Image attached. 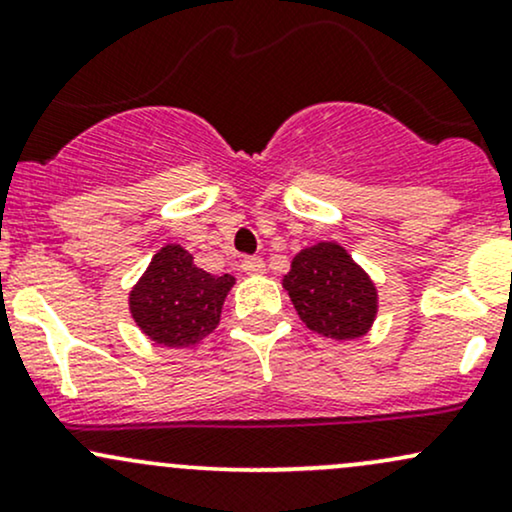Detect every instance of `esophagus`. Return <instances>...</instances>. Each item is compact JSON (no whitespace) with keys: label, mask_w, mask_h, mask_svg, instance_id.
<instances>
[{"label":"esophagus","mask_w":512,"mask_h":512,"mask_svg":"<svg viewBox=\"0 0 512 512\" xmlns=\"http://www.w3.org/2000/svg\"><path fill=\"white\" fill-rule=\"evenodd\" d=\"M243 272L245 274H262L264 272L262 257H245V260H243Z\"/></svg>","instance_id":"esophagus-1"}]
</instances>
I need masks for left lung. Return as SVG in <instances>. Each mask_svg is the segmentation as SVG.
I'll use <instances>...</instances> for the list:
<instances>
[{"label": "left lung", "instance_id": "8db88e82", "mask_svg": "<svg viewBox=\"0 0 512 512\" xmlns=\"http://www.w3.org/2000/svg\"><path fill=\"white\" fill-rule=\"evenodd\" d=\"M281 284L305 327L327 339L363 337L378 315L373 279L334 240L298 252Z\"/></svg>", "mask_w": 512, "mask_h": 512}]
</instances>
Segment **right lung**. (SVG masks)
<instances>
[{"instance_id":"add662e5","label":"right lung","mask_w":512,"mask_h":512,"mask_svg":"<svg viewBox=\"0 0 512 512\" xmlns=\"http://www.w3.org/2000/svg\"><path fill=\"white\" fill-rule=\"evenodd\" d=\"M233 284L231 274L204 272L190 252L168 243L129 291V313L151 342L182 349L216 330Z\"/></svg>"}]
</instances>
